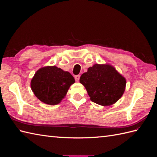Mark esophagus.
<instances>
[{
	"label": "esophagus",
	"instance_id": "1",
	"mask_svg": "<svg viewBox=\"0 0 157 157\" xmlns=\"http://www.w3.org/2000/svg\"><path fill=\"white\" fill-rule=\"evenodd\" d=\"M80 77V76L79 75H75V79L76 81H77V82H78V81H79Z\"/></svg>",
	"mask_w": 157,
	"mask_h": 157
}]
</instances>
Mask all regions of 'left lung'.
Wrapping results in <instances>:
<instances>
[{"mask_svg":"<svg viewBox=\"0 0 157 157\" xmlns=\"http://www.w3.org/2000/svg\"><path fill=\"white\" fill-rule=\"evenodd\" d=\"M92 101L108 106L119 99L126 87L124 77L109 65L95 64L80 78Z\"/></svg>","mask_w":157,"mask_h":157,"instance_id":"left-lung-1","label":"left lung"}]
</instances>
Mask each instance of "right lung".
Here are the masks:
<instances>
[{"label": "right lung", "instance_id": "add662e5", "mask_svg": "<svg viewBox=\"0 0 157 157\" xmlns=\"http://www.w3.org/2000/svg\"><path fill=\"white\" fill-rule=\"evenodd\" d=\"M75 82L67 71L56 66H48L38 70L31 80V86L35 96L49 105H57Z\"/></svg>", "mask_w": 157, "mask_h": 157}]
</instances>
